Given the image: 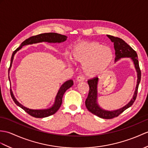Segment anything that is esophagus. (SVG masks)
Listing matches in <instances>:
<instances>
[{"mask_svg": "<svg viewBox=\"0 0 148 148\" xmlns=\"http://www.w3.org/2000/svg\"><path fill=\"white\" fill-rule=\"evenodd\" d=\"M84 80V78L83 76H82V75H79V76L77 77V78H76V81L77 82H83Z\"/></svg>", "mask_w": 148, "mask_h": 148, "instance_id": "obj_1", "label": "esophagus"}]
</instances>
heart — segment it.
I'll use <instances>...</instances> for the list:
<instances>
[{"label":"heart","instance_id":"b5f03b06","mask_svg":"<svg viewBox=\"0 0 148 148\" xmlns=\"http://www.w3.org/2000/svg\"><path fill=\"white\" fill-rule=\"evenodd\" d=\"M71 57L82 64L85 75L95 77L109 67L113 60V52L109 47L96 41H80L71 47Z\"/></svg>","mask_w":148,"mask_h":148}]
</instances>
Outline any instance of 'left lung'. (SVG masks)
Returning <instances> with one entry per match:
<instances>
[{"instance_id":"1","label":"left lung","mask_w":148,"mask_h":148,"mask_svg":"<svg viewBox=\"0 0 148 148\" xmlns=\"http://www.w3.org/2000/svg\"><path fill=\"white\" fill-rule=\"evenodd\" d=\"M109 38L111 42L113 43L114 45V49L115 51V61L116 62L122 58H130L133 62L134 65L135 69L137 72V84L136 87V90L134 93L133 97L130 101L127 104L125 105L123 107L115 110H106L103 108H102L98 103V84L99 79L98 77H94L88 81V83L90 86V91H89L88 98L86 99L85 105L86 106L88 111L91 112L92 114L97 115L99 117L105 119H113L116 116H119L121 113H122L126 109L131 106L134 102L135 101L137 90L139 82L140 81V77H141V73L139 66L138 58L136 51L134 50L131 47H130L125 41L118 37L113 36L111 35H106Z\"/></svg>"}]
</instances>
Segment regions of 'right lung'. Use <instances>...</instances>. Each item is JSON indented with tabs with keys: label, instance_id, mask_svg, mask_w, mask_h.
<instances>
[{
	"label": "right lung",
	"instance_id": "obj_1",
	"mask_svg": "<svg viewBox=\"0 0 148 148\" xmlns=\"http://www.w3.org/2000/svg\"><path fill=\"white\" fill-rule=\"evenodd\" d=\"M67 38V37L65 35H60V34H58L56 33H42L36 36H33L29 38L26 39V40L21 44V45L15 51H13L11 59V64H10V67L9 69V71L11 69L12 64V61L14 59V55L20 49H22L23 46L27 45H32L34 43H38L41 42H48V43H60L65 42ZM9 81L10 78L9 77ZM74 84L73 81L72 79L68 80L66 81L62 84L60 89L58 90L57 94L56 95V99H55V101L53 105L51 106V107L46 109H38V110H35V109H30L29 108H27L26 106H23L22 104L17 100L16 98L14 96L12 91L11 90V95L12 99L14 101L15 103L18 105L19 107L23 109L26 112H27L28 114L32 115V116L36 118H44L51 115L56 113L58 109L60 108V106L62 103V97L63 95L65 93L69 88H70L71 86H73Z\"/></svg>",
	"mask_w": 148,
	"mask_h": 148
}]
</instances>
